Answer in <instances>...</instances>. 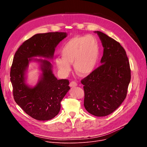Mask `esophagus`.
<instances>
[{"label": "esophagus", "instance_id": "esophagus-1", "mask_svg": "<svg viewBox=\"0 0 147 147\" xmlns=\"http://www.w3.org/2000/svg\"><path fill=\"white\" fill-rule=\"evenodd\" d=\"M77 86V82L76 81H73L70 82V86L71 87H76Z\"/></svg>", "mask_w": 147, "mask_h": 147}]
</instances>
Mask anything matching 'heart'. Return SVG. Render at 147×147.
I'll return each instance as SVG.
<instances>
[{
	"label": "heart",
	"mask_w": 147,
	"mask_h": 147,
	"mask_svg": "<svg viewBox=\"0 0 147 147\" xmlns=\"http://www.w3.org/2000/svg\"><path fill=\"white\" fill-rule=\"evenodd\" d=\"M61 57H57L55 63L64 74L71 70L74 64L76 71L80 76L90 74L95 69L99 57L98 40L92 35L72 38L61 49Z\"/></svg>",
	"instance_id": "heart-1"
}]
</instances>
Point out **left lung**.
<instances>
[{
	"label": "left lung",
	"instance_id": "1",
	"mask_svg": "<svg viewBox=\"0 0 147 147\" xmlns=\"http://www.w3.org/2000/svg\"><path fill=\"white\" fill-rule=\"evenodd\" d=\"M103 54L102 65L81 80L84 105L91 115L102 117L113 113L126 97L131 80L129 61L119 42L100 31Z\"/></svg>",
	"mask_w": 147,
	"mask_h": 147
}]
</instances>
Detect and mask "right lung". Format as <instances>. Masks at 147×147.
<instances>
[{
	"instance_id": "obj_1",
	"label": "right lung",
	"mask_w": 147,
	"mask_h": 147,
	"mask_svg": "<svg viewBox=\"0 0 147 147\" xmlns=\"http://www.w3.org/2000/svg\"><path fill=\"white\" fill-rule=\"evenodd\" d=\"M67 36L66 32L37 34L24 41L15 53L10 69V81L14 100L28 115L38 120L55 117L60 110V102L70 90L67 79L57 80L52 65L47 60L42 63L41 79L34 87L25 82V71L33 57L52 58L56 47Z\"/></svg>"
}]
</instances>
